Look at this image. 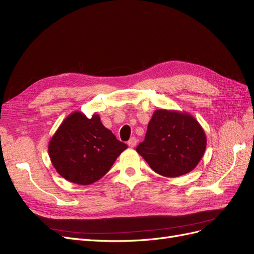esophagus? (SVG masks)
I'll use <instances>...</instances> for the list:
<instances>
[{
    "instance_id": "34e87169",
    "label": "esophagus",
    "mask_w": 254,
    "mask_h": 254,
    "mask_svg": "<svg viewBox=\"0 0 254 254\" xmlns=\"http://www.w3.org/2000/svg\"><path fill=\"white\" fill-rule=\"evenodd\" d=\"M136 144H137V138H136V137H131V138H129V140L127 141L128 147H131V148H134L136 146Z\"/></svg>"
}]
</instances>
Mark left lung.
<instances>
[{
    "instance_id": "left-lung-1",
    "label": "left lung",
    "mask_w": 254,
    "mask_h": 254,
    "mask_svg": "<svg viewBox=\"0 0 254 254\" xmlns=\"http://www.w3.org/2000/svg\"><path fill=\"white\" fill-rule=\"evenodd\" d=\"M206 142L203 127L191 115L158 109L136 151L155 173L174 178L195 168L203 158Z\"/></svg>"
}]
</instances>
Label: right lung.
I'll return each mask as SVG.
<instances>
[{
  "label": "right lung",
  "mask_w": 254,
  "mask_h": 254,
  "mask_svg": "<svg viewBox=\"0 0 254 254\" xmlns=\"http://www.w3.org/2000/svg\"><path fill=\"white\" fill-rule=\"evenodd\" d=\"M127 148L102 125L99 115L89 119L75 112L51 137L48 152L51 163L64 179L87 186L101 179Z\"/></svg>",
  "instance_id": "add662e5"
}]
</instances>
